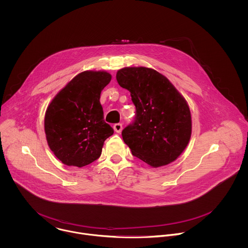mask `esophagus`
Returning a JSON list of instances; mask_svg holds the SVG:
<instances>
[{
    "instance_id": "34e87169",
    "label": "esophagus",
    "mask_w": 248,
    "mask_h": 248,
    "mask_svg": "<svg viewBox=\"0 0 248 248\" xmlns=\"http://www.w3.org/2000/svg\"><path fill=\"white\" fill-rule=\"evenodd\" d=\"M122 129H123V127H122V124H121V123H116V124L113 125V130H114V132L117 133V134L121 133Z\"/></svg>"
}]
</instances>
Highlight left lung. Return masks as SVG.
<instances>
[{"mask_svg": "<svg viewBox=\"0 0 248 248\" xmlns=\"http://www.w3.org/2000/svg\"><path fill=\"white\" fill-rule=\"evenodd\" d=\"M120 87L131 93L137 108L135 122L122 131L132 154L153 168L175 161L190 141V108L169 79L145 67L116 72Z\"/></svg>", "mask_w": 248, "mask_h": 248, "instance_id": "obj_1", "label": "left lung"}]
</instances>
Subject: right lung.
Segmentation results:
<instances>
[{
  "label": "right lung",
  "instance_id": "1",
  "mask_svg": "<svg viewBox=\"0 0 248 248\" xmlns=\"http://www.w3.org/2000/svg\"><path fill=\"white\" fill-rule=\"evenodd\" d=\"M105 71L78 73L59 91L45 113L49 149L65 165L84 167L96 160L104 141L113 134L104 121L102 90L110 82Z\"/></svg>",
  "mask_w": 248,
  "mask_h": 248
}]
</instances>
